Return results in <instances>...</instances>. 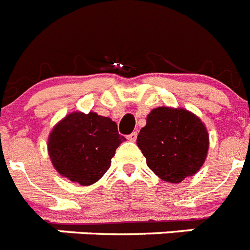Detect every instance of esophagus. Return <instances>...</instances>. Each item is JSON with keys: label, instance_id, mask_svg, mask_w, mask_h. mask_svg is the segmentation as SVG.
<instances>
[{"label": "esophagus", "instance_id": "1", "mask_svg": "<svg viewBox=\"0 0 250 250\" xmlns=\"http://www.w3.org/2000/svg\"><path fill=\"white\" fill-rule=\"evenodd\" d=\"M137 137H138L137 131H133V133L127 135V140H129V142H135V140H137Z\"/></svg>", "mask_w": 250, "mask_h": 250}]
</instances>
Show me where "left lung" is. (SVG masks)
<instances>
[{
  "instance_id": "left-lung-1",
  "label": "left lung",
  "mask_w": 250,
  "mask_h": 250,
  "mask_svg": "<svg viewBox=\"0 0 250 250\" xmlns=\"http://www.w3.org/2000/svg\"><path fill=\"white\" fill-rule=\"evenodd\" d=\"M137 144L154 174L167 183H180L201 168L209 143L207 129L195 115L158 107L147 116Z\"/></svg>"
}]
</instances>
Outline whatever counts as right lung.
Here are the masks:
<instances>
[{"label":"right lung","mask_w":250,"mask_h":250,"mask_svg":"<svg viewBox=\"0 0 250 250\" xmlns=\"http://www.w3.org/2000/svg\"><path fill=\"white\" fill-rule=\"evenodd\" d=\"M124 140L116 123L108 117L96 112H73L49 134L48 153L62 176L80 185H90L106 174Z\"/></svg>","instance_id":"right-lung-1"}]
</instances>
